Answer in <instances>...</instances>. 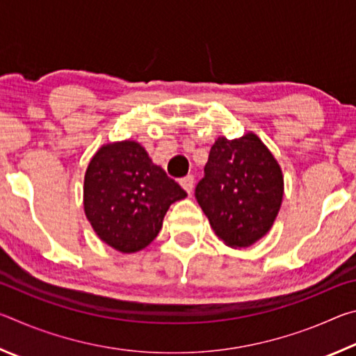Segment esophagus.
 Here are the masks:
<instances>
[{
	"label": "esophagus",
	"instance_id": "esophagus-1",
	"mask_svg": "<svg viewBox=\"0 0 356 356\" xmlns=\"http://www.w3.org/2000/svg\"><path fill=\"white\" fill-rule=\"evenodd\" d=\"M193 184H195V177H193V176H185V177L180 179V185H182V188L186 193H188V195L193 190Z\"/></svg>",
	"mask_w": 356,
	"mask_h": 356
}]
</instances>
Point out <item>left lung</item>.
Here are the masks:
<instances>
[{
	"mask_svg": "<svg viewBox=\"0 0 356 356\" xmlns=\"http://www.w3.org/2000/svg\"><path fill=\"white\" fill-rule=\"evenodd\" d=\"M282 193L278 161L250 131L215 141L195 196L216 237L232 248H248L273 226Z\"/></svg>",
	"mask_w": 356,
	"mask_h": 356,
	"instance_id": "1",
	"label": "left lung"
}]
</instances>
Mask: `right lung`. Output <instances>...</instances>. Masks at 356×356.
I'll return each mask as SVG.
<instances>
[{
    "label": "right lung",
    "instance_id": "right-lung-1",
    "mask_svg": "<svg viewBox=\"0 0 356 356\" xmlns=\"http://www.w3.org/2000/svg\"><path fill=\"white\" fill-rule=\"evenodd\" d=\"M83 195L84 213L100 240L120 252H136L159 236L168 209L186 193L140 143L125 140L95 152Z\"/></svg>",
    "mask_w": 356,
    "mask_h": 356
}]
</instances>
